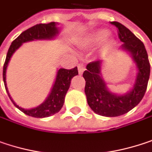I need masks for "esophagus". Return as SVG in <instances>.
I'll return each instance as SVG.
<instances>
[{"mask_svg": "<svg viewBox=\"0 0 152 152\" xmlns=\"http://www.w3.org/2000/svg\"><path fill=\"white\" fill-rule=\"evenodd\" d=\"M78 70H79V73H80V74H82L83 72L86 70L85 66H83V65H79V66H78Z\"/></svg>", "mask_w": 152, "mask_h": 152, "instance_id": "esophagus-1", "label": "esophagus"}]
</instances>
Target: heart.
<instances>
[{"instance_id": "heart-1", "label": "heart", "mask_w": 152, "mask_h": 152, "mask_svg": "<svg viewBox=\"0 0 152 152\" xmlns=\"http://www.w3.org/2000/svg\"><path fill=\"white\" fill-rule=\"evenodd\" d=\"M110 34V31L108 29L105 28H100L98 29L94 32L91 33L90 34H88L86 38H84L80 41V46L86 48H92L95 47H98L99 45H101L104 41L107 39V37ZM116 43V40L114 39H110L105 46L104 47L102 53H105L106 51H108L109 49H111Z\"/></svg>"}]
</instances>
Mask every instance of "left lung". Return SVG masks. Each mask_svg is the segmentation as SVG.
<instances>
[{
  "instance_id": "left-lung-1",
  "label": "left lung",
  "mask_w": 152,
  "mask_h": 152,
  "mask_svg": "<svg viewBox=\"0 0 152 152\" xmlns=\"http://www.w3.org/2000/svg\"><path fill=\"white\" fill-rule=\"evenodd\" d=\"M118 28V37L123 42L118 50L127 53L135 63L137 76L130 91L123 94L111 92L104 80L101 69L104 60L89 63L83 77L87 103L95 113L104 117H118L127 113L142 100L150 78L151 66L144 43L119 22L113 21Z\"/></svg>"
}]
</instances>
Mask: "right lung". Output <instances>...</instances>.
Segmentation results:
<instances>
[{"instance_id":"add662e5","label":"right lung","mask_w":152,"mask_h":152,"mask_svg":"<svg viewBox=\"0 0 152 152\" xmlns=\"http://www.w3.org/2000/svg\"><path fill=\"white\" fill-rule=\"evenodd\" d=\"M58 22H50L48 24H38L34 27L28 28L27 30L21 33L11 44L10 48L7 51V57H6L4 66H3V82L5 85L6 91L7 92V95L11 101L15 104L20 111L27 114L28 116L34 117V118H47L50 117L53 114L57 113L62 108L64 102H65V97L66 94L70 87V84L72 79L78 75V68L74 67L73 69L67 70L64 68H60L57 70L55 80L53 82V85L52 86V89L49 92L48 96L44 100L43 103L39 105L31 108V109H24L20 106H19L11 98L7 86V68L8 66V63L11 60L13 54L15 53L17 49H19L23 43H26L28 41L33 40H51L55 39L60 33V28L58 27Z\"/></svg>"}]
</instances>
